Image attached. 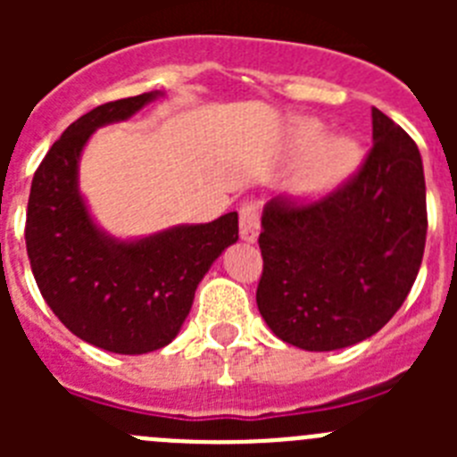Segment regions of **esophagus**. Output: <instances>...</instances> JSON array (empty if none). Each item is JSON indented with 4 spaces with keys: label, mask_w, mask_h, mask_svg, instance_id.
Segmentation results:
<instances>
[{
    "label": "esophagus",
    "mask_w": 457,
    "mask_h": 457,
    "mask_svg": "<svg viewBox=\"0 0 457 457\" xmlns=\"http://www.w3.org/2000/svg\"><path fill=\"white\" fill-rule=\"evenodd\" d=\"M261 233V217L256 205H242L240 210V237L245 242H256Z\"/></svg>",
    "instance_id": "esophagus-1"
}]
</instances>
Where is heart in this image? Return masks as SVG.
Listing matches in <instances>:
<instances>
[{
  "instance_id": "b5f03b06",
  "label": "heart",
  "mask_w": 457,
  "mask_h": 457,
  "mask_svg": "<svg viewBox=\"0 0 457 457\" xmlns=\"http://www.w3.org/2000/svg\"><path fill=\"white\" fill-rule=\"evenodd\" d=\"M293 155H306L293 187L300 196L316 199L353 176L361 162V146L348 135L325 137V125L316 119H297L288 128Z\"/></svg>"
}]
</instances>
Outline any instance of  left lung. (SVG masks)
<instances>
[{
  "mask_svg": "<svg viewBox=\"0 0 457 457\" xmlns=\"http://www.w3.org/2000/svg\"><path fill=\"white\" fill-rule=\"evenodd\" d=\"M373 148L343 187L263 208L256 304L281 341L329 353L379 332L403 306L426 247V179L411 137L373 107Z\"/></svg>",
  "mask_w": 457,
  "mask_h": 457,
  "instance_id": "1",
  "label": "left lung"
}]
</instances>
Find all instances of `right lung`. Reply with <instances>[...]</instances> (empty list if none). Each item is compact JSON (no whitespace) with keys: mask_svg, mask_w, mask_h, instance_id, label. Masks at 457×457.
Masks as SVG:
<instances>
[{"mask_svg":"<svg viewBox=\"0 0 457 457\" xmlns=\"http://www.w3.org/2000/svg\"><path fill=\"white\" fill-rule=\"evenodd\" d=\"M151 91L91 109L52 144L31 180L24 240L43 300L75 337L116 354L160 350L179 337L201 278L237 240V212L139 240L104 233L78 185L88 137L135 116Z\"/></svg>","mask_w":457,"mask_h":457,"instance_id":"right-lung-1","label":"right lung"}]
</instances>
